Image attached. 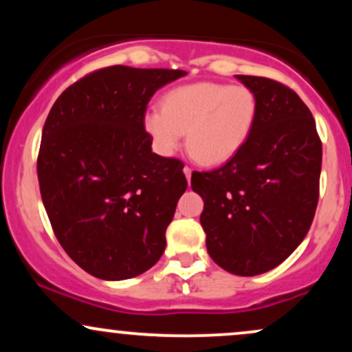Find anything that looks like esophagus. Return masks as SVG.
<instances>
[{
	"label": "esophagus",
	"instance_id": "obj_1",
	"mask_svg": "<svg viewBox=\"0 0 352 352\" xmlns=\"http://www.w3.org/2000/svg\"><path fill=\"white\" fill-rule=\"evenodd\" d=\"M184 173H185V177H187V182H190V179H192V168L185 167L184 168Z\"/></svg>",
	"mask_w": 352,
	"mask_h": 352
}]
</instances>
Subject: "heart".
<instances>
[{"label":"heart","mask_w":352,"mask_h":352,"mask_svg":"<svg viewBox=\"0 0 352 352\" xmlns=\"http://www.w3.org/2000/svg\"><path fill=\"white\" fill-rule=\"evenodd\" d=\"M258 117V100L246 86L195 82L168 91L162 111L145 112L142 125L153 151L172 157L187 132V147L208 167L223 165L248 142Z\"/></svg>","instance_id":"b5f03b06"}]
</instances>
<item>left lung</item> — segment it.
I'll use <instances>...</instances> for the list:
<instances>
[{"label":"left lung","instance_id":"1","mask_svg":"<svg viewBox=\"0 0 352 352\" xmlns=\"http://www.w3.org/2000/svg\"><path fill=\"white\" fill-rule=\"evenodd\" d=\"M235 78L256 96V124L230 162L192 173V190L204 200L200 223L212 260L228 273L254 276L283 263L308 233L322 147L296 92L266 78Z\"/></svg>","mask_w":352,"mask_h":352}]
</instances>
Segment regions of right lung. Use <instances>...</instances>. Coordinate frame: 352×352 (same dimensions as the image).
<instances>
[{
	"mask_svg": "<svg viewBox=\"0 0 352 352\" xmlns=\"http://www.w3.org/2000/svg\"><path fill=\"white\" fill-rule=\"evenodd\" d=\"M185 71L112 66L59 96L43 127L38 179L51 227L72 261L107 281L147 272L187 190L184 164L152 152L148 100Z\"/></svg>",
	"mask_w": 352,
	"mask_h": 352,
	"instance_id": "obj_1",
	"label": "right lung"
}]
</instances>
